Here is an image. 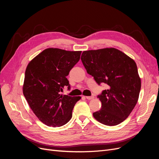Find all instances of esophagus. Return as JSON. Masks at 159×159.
I'll return each instance as SVG.
<instances>
[{"label": "esophagus", "mask_w": 159, "mask_h": 159, "mask_svg": "<svg viewBox=\"0 0 159 159\" xmlns=\"http://www.w3.org/2000/svg\"><path fill=\"white\" fill-rule=\"evenodd\" d=\"M86 99H88V100H91V99H94V96H86Z\"/></svg>", "instance_id": "esophagus-1"}]
</instances>
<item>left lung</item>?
<instances>
[{
    "label": "left lung",
    "instance_id": "1",
    "mask_svg": "<svg viewBox=\"0 0 159 159\" xmlns=\"http://www.w3.org/2000/svg\"><path fill=\"white\" fill-rule=\"evenodd\" d=\"M81 60L96 82L109 86L98 95L102 108L93 113V117L108 126L122 123L135 107L141 90L135 61L114 48L84 51Z\"/></svg>",
    "mask_w": 159,
    "mask_h": 159
}]
</instances>
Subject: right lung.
Segmentation results:
<instances>
[{"mask_svg": "<svg viewBox=\"0 0 159 159\" xmlns=\"http://www.w3.org/2000/svg\"><path fill=\"white\" fill-rule=\"evenodd\" d=\"M81 51L60 48L43 50L28 63L22 85L23 94L38 119L49 127H61L72 117L80 96L60 94L70 85L66 76L80 60Z\"/></svg>", "mask_w": 159, "mask_h": 159, "instance_id": "1", "label": "right lung"}]
</instances>
